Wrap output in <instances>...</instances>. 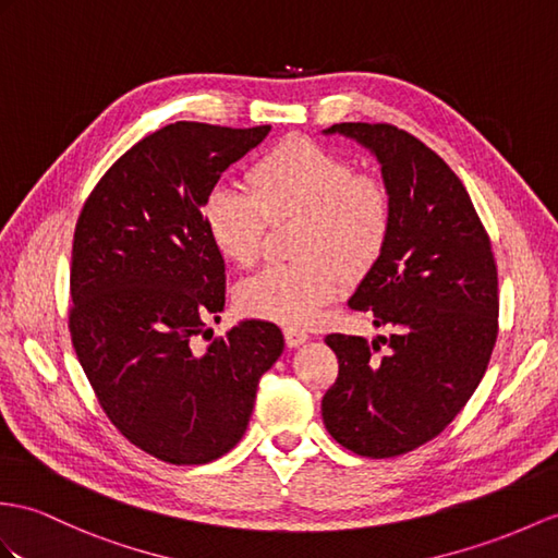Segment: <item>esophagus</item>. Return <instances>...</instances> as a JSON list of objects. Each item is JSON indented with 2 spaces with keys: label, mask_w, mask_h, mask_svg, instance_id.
Returning a JSON list of instances; mask_svg holds the SVG:
<instances>
[{
  "label": "esophagus",
  "mask_w": 558,
  "mask_h": 558,
  "mask_svg": "<svg viewBox=\"0 0 558 558\" xmlns=\"http://www.w3.org/2000/svg\"><path fill=\"white\" fill-rule=\"evenodd\" d=\"M283 338H287V345L289 348H298V345H303L310 336L303 329H295V326H287V329H283Z\"/></svg>",
  "instance_id": "obj_1"
}]
</instances>
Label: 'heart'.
I'll return each instance as SVG.
<instances>
[{
	"mask_svg": "<svg viewBox=\"0 0 558 558\" xmlns=\"http://www.w3.org/2000/svg\"><path fill=\"white\" fill-rule=\"evenodd\" d=\"M248 180L253 192L215 186L203 220L217 251L251 267L263 255L269 217H298L293 251L303 260L257 271L241 283L236 301L251 317L303 326L341 291L343 275H362L381 255L392 222L390 194L381 180L310 140L275 146Z\"/></svg>",
	"mask_w": 558,
	"mask_h": 558,
	"instance_id": "heart-1",
	"label": "heart"
}]
</instances>
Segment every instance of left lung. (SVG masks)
Returning <instances> with one entry per match:
<instances>
[{
	"mask_svg": "<svg viewBox=\"0 0 558 558\" xmlns=\"http://www.w3.org/2000/svg\"><path fill=\"white\" fill-rule=\"evenodd\" d=\"M336 132L381 162L392 201L386 246L348 301L392 333L372 345L326 336L338 378L322 416L345 450L388 459L436 438L478 388L497 341V265L469 192L436 151L386 122L324 130Z\"/></svg>",
	"mask_w": 558,
	"mask_h": 558,
	"instance_id": "8db88e82",
	"label": "left lung"
}]
</instances>
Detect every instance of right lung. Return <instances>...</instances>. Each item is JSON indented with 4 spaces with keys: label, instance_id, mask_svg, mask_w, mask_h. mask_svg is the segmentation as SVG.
I'll use <instances>...</instances> for the list:
<instances>
[{
    "label": "right lung",
    "instance_id": "1",
    "mask_svg": "<svg viewBox=\"0 0 558 558\" xmlns=\"http://www.w3.org/2000/svg\"><path fill=\"white\" fill-rule=\"evenodd\" d=\"M269 125L172 122L122 154L85 201L73 236L68 329L101 410L140 450L208 464L243 438L279 326L246 319L198 348L225 310V260L203 206Z\"/></svg>",
    "mask_w": 558,
    "mask_h": 558
}]
</instances>
